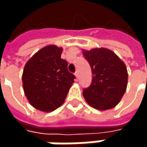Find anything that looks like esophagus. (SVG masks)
I'll use <instances>...</instances> for the list:
<instances>
[{"label":"esophagus","mask_w":147,"mask_h":147,"mask_svg":"<svg viewBox=\"0 0 147 147\" xmlns=\"http://www.w3.org/2000/svg\"><path fill=\"white\" fill-rule=\"evenodd\" d=\"M75 76H76V79L77 80V79H78V76H79V74H78V71H76V72H75Z\"/></svg>","instance_id":"34e87169"}]
</instances>
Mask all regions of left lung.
Masks as SVG:
<instances>
[{
	"mask_svg": "<svg viewBox=\"0 0 147 147\" xmlns=\"http://www.w3.org/2000/svg\"><path fill=\"white\" fill-rule=\"evenodd\" d=\"M91 66V85L82 92L87 103L94 109L105 111L120 102L128 85V71L123 61L111 50L100 47L82 50Z\"/></svg>",
	"mask_w": 147,
	"mask_h": 147,
	"instance_id": "1",
	"label": "left lung"
}]
</instances>
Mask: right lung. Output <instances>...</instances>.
<instances>
[{
  "instance_id": "obj_1",
  "label": "right lung",
  "mask_w": 147,
  "mask_h": 147,
  "mask_svg": "<svg viewBox=\"0 0 147 147\" xmlns=\"http://www.w3.org/2000/svg\"><path fill=\"white\" fill-rule=\"evenodd\" d=\"M62 47L48 45L36 52L25 64L22 75L23 88L30 104L50 112L63 105L76 78L61 59Z\"/></svg>"
}]
</instances>
